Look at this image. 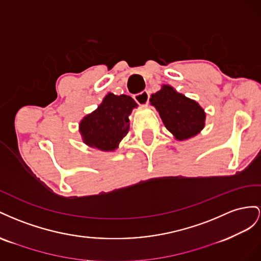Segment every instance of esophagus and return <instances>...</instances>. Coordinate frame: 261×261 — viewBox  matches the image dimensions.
I'll use <instances>...</instances> for the list:
<instances>
[{
    "label": "esophagus",
    "instance_id": "1",
    "mask_svg": "<svg viewBox=\"0 0 261 261\" xmlns=\"http://www.w3.org/2000/svg\"><path fill=\"white\" fill-rule=\"evenodd\" d=\"M133 98H135V100L139 103V105L145 106V105H147L148 99H150V95H148L147 91H143V92H141L139 94H136L135 97H133Z\"/></svg>",
    "mask_w": 261,
    "mask_h": 261
}]
</instances>
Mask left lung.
I'll return each mask as SVG.
<instances>
[{
    "label": "left lung",
    "instance_id": "obj_1",
    "mask_svg": "<svg viewBox=\"0 0 261 261\" xmlns=\"http://www.w3.org/2000/svg\"><path fill=\"white\" fill-rule=\"evenodd\" d=\"M150 101L159 111L166 129L177 140L190 139L204 128V110L172 86L163 85L161 91L151 96Z\"/></svg>",
    "mask_w": 261,
    "mask_h": 261
}]
</instances>
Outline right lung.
I'll return each instance as SVG.
<instances>
[{"label": "right lung", "mask_w": 261, "mask_h": 261, "mask_svg": "<svg viewBox=\"0 0 261 261\" xmlns=\"http://www.w3.org/2000/svg\"><path fill=\"white\" fill-rule=\"evenodd\" d=\"M137 106L130 96L107 94L98 108L80 122L84 143L100 151H115L129 131V116Z\"/></svg>", "instance_id": "add662e5"}]
</instances>
